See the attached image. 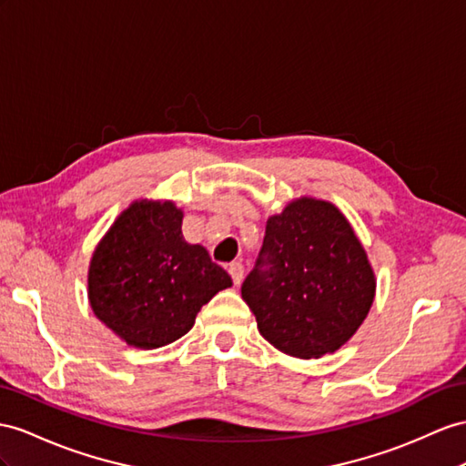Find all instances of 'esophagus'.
<instances>
[{
    "mask_svg": "<svg viewBox=\"0 0 466 466\" xmlns=\"http://www.w3.org/2000/svg\"><path fill=\"white\" fill-rule=\"evenodd\" d=\"M228 273H230L234 285H240L242 278H244V266L240 264V261H232V264L228 266Z\"/></svg>",
    "mask_w": 466,
    "mask_h": 466,
    "instance_id": "obj_1",
    "label": "esophagus"
}]
</instances>
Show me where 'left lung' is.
I'll return each instance as SVG.
<instances>
[{"instance_id": "left-lung-1", "label": "left lung", "mask_w": 466, "mask_h": 466, "mask_svg": "<svg viewBox=\"0 0 466 466\" xmlns=\"http://www.w3.org/2000/svg\"><path fill=\"white\" fill-rule=\"evenodd\" d=\"M376 276L347 217L329 200L293 198L266 224L242 299L259 335L295 358L337 352L360 329Z\"/></svg>"}]
</instances>
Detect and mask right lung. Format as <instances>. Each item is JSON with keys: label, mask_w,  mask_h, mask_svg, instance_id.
Listing matches in <instances>:
<instances>
[{"label": "right lung", "mask_w": 466, "mask_h": 466, "mask_svg": "<svg viewBox=\"0 0 466 466\" xmlns=\"http://www.w3.org/2000/svg\"><path fill=\"white\" fill-rule=\"evenodd\" d=\"M173 200L139 198L94 249L88 301L94 315L134 349L153 350L193 329L202 305L232 288L207 248L183 238Z\"/></svg>", "instance_id": "add662e5"}]
</instances>
